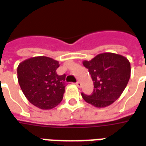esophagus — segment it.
Returning a JSON list of instances; mask_svg holds the SVG:
<instances>
[{
    "mask_svg": "<svg viewBox=\"0 0 146 146\" xmlns=\"http://www.w3.org/2000/svg\"><path fill=\"white\" fill-rule=\"evenodd\" d=\"M76 86H77V87H79V88L81 86V83H80V81H77V82L76 83Z\"/></svg>",
    "mask_w": 146,
    "mask_h": 146,
    "instance_id": "obj_1",
    "label": "esophagus"
}]
</instances>
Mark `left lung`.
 <instances>
[{"label":"left lung","instance_id":"left-lung-1","mask_svg":"<svg viewBox=\"0 0 146 146\" xmlns=\"http://www.w3.org/2000/svg\"><path fill=\"white\" fill-rule=\"evenodd\" d=\"M94 84L92 95L81 93L88 104L98 108L112 104L122 95L130 77V63L124 56L102 53L90 61H84Z\"/></svg>","mask_w":146,"mask_h":146}]
</instances>
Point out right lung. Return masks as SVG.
Returning a JSON list of instances; mask_svg holds the SVG:
<instances>
[{
  "instance_id": "right-lung-1",
  "label": "right lung",
  "mask_w": 146,
  "mask_h": 146,
  "mask_svg": "<svg viewBox=\"0 0 146 146\" xmlns=\"http://www.w3.org/2000/svg\"><path fill=\"white\" fill-rule=\"evenodd\" d=\"M59 62L45 56L26 59L17 67L21 90L31 104L42 110L55 108L62 100L66 74L58 75Z\"/></svg>"
}]
</instances>
